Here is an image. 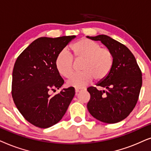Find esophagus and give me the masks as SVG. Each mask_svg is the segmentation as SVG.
Listing matches in <instances>:
<instances>
[{"label":"esophagus","mask_w":151,"mask_h":151,"mask_svg":"<svg viewBox=\"0 0 151 151\" xmlns=\"http://www.w3.org/2000/svg\"><path fill=\"white\" fill-rule=\"evenodd\" d=\"M82 90H83V89H82V88H75L76 93H78V92H81V91H82Z\"/></svg>","instance_id":"1"}]
</instances>
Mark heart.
I'll return each instance as SVG.
<instances>
[{
	"instance_id": "heart-1",
	"label": "heart",
	"mask_w": 151,
	"mask_h": 151,
	"mask_svg": "<svg viewBox=\"0 0 151 151\" xmlns=\"http://www.w3.org/2000/svg\"><path fill=\"white\" fill-rule=\"evenodd\" d=\"M71 55L62 52L56 59V68L58 72L68 78L73 72V59L82 61L80 70L81 72L72 75L68 79V86L82 88L92 81L99 82L105 79L111 71L114 58L109 49L101 47L95 41L88 39H80L70 47Z\"/></svg>"
}]
</instances>
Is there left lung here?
<instances>
[{
  "mask_svg": "<svg viewBox=\"0 0 151 151\" xmlns=\"http://www.w3.org/2000/svg\"><path fill=\"white\" fill-rule=\"evenodd\" d=\"M93 41H101L113 55L111 71L95 87H89L90 99L87 104L90 114L99 121L114 124L129 115L137 102L142 85V72L134 55L123 44L107 35L86 37Z\"/></svg>",
  "mask_w": 151,
  "mask_h": 151,
  "instance_id": "8db88e82",
  "label": "left lung"
}]
</instances>
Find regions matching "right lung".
Wrapping results in <instances>:
<instances>
[{
	"label": "right lung",
	"instance_id": "add662e5",
	"mask_svg": "<svg viewBox=\"0 0 151 151\" xmlns=\"http://www.w3.org/2000/svg\"><path fill=\"white\" fill-rule=\"evenodd\" d=\"M76 36L41 37L34 41L17 58L12 72V94L24 118L41 128L57 124L65 114L75 91L63 88L51 96V90L64 83L56 68V59Z\"/></svg>",
	"mask_w": 151,
	"mask_h": 151
}]
</instances>
